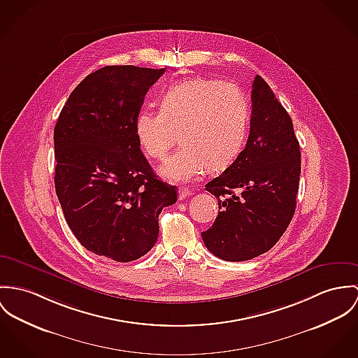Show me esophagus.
I'll use <instances>...</instances> for the list:
<instances>
[{
	"instance_id": "1",
	"label": "esophagus",
	"mask_w": 358,
	"mask_h": 358,
	"mask_svg": "<svg viewBox=\"0 0 358 358\" xmlns=\"http://www.w3.org/2000/svg\"><path fill=\"white\" fill-rule=\"evenodd\" d=\"M192 194V190L190 189H187V187H179V199H185V198H187L189 195Z\"/></svg>"
}]
</instances>
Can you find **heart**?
<instances>
[{
  "mask_svg": "<svg viewBox=\"0 0 358 358\" xmlns=\"http://www.w3.org/2000/svg\"><path fill=\"white\" fill-rule=\"evenodd\" d=\"M160 112L142 110L135 135L143 152L163 162L176 139L182 146L160 169L164 178L189 182L206 166L222 169L241 152L249 127V103L239 87L193 78L165 89Z\"/></svg>",
  "mask_w": 358,
  "mask_h": 358,
  "instance_id": "1",
  "label": "heart"
}]
</instances>
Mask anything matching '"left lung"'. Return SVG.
I'll list each match as a JSON object with an SVG mask.
<instances>
[{
	"label": "left lung",
	"mask_w": 358,
	"mask_h": 358,
	"mask_svg": "<svg viewBox=\"0 0 358 358\" xmlns=\"http://www.w3.org/2000/svg\"><path fill=\"white\" fill-rule=\"evenodd\" d=\"M299 173L292 117L257 75L246 146L205 186L220 209L213 226L201 232L208 250L222 260L246 261L273 248L293 219Z\"/></svg>",
	"instance_id": "obj_1"
}]
</instances>
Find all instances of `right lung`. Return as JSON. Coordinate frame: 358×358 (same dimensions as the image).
<instances>
[{
  "instance_id": "obj_1",
  "label": "right lung",
  "mask_w": 358,
  "mask_h": 358,
  "mask_svg": "<svg viewBox=\"0 0 358 358\" xmlns=\"http://www.w3.org/2000/svg\"><path fill=\"white\" fill-rule=\"evenodd\" d=\"M165 68L106 65L71 93L55 127L56 194L76 239L119 262L145 256L176 187L141 152L135 119Z\"/></svg>"
}]
</instances>
